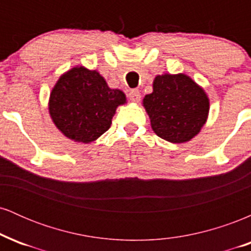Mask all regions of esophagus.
Segmentation results:
<instances>
[{"label": "esophagus", "mask_w": 251, "mask_h": 251, "mask_svg": "<svg viewBox=\"0 0 251 251\" xmlns=\"http://www.w3.org/2000/svg\"><path fill=\"white\" fill-rule=\"evenodd\" d=\"M128 98L131 101L138 102L140 100V92L138 89H131L128 93Z\"/></svg>", "instance_id": "obj_1"}]
</instances>
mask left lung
<instances>
[{"mask_svg": "<svg viewBox=\"0 0 251 251\" xmlns=\"http://www.w3.org/2000/svg\"><path fill=\"white\" fill-rule=\"evenodd\" d=\"M143 105L152 129L170 143H185L200 133L209 113L204 89L185 74H163L153 81V92Z\"/></svg>", "mask_w": 251, "mask_h": 251, "instance_id": "8db88e82", "label": "left lung"}]
</instances>
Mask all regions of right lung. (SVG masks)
<instances>
[{"mask_svg": "<svg viewBox=\"0 0 251 251\" xmlns=\"http://www.w3.org/2000/svg\"><path fill=\"white\" fill-rule=\"evenodd\" d=\"M126 97L109 88L97 71L74 67L51 89L50 114L56 127L77 143H92L111 127L112 118Z\"/></svg>", "mask_w": 251, "mask_h": 251, "instance_id": "1", "label": "right lung"}]
</instances>
